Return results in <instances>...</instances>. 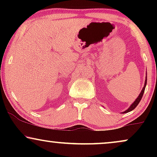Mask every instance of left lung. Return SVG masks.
I'll use <instances>...</instances> for the list:
<instances>
[{
	"label": "left lung",
	"instance_id": "left-lung-1",
	"mask_svg": "<svg viewBox=\"0 0 157 157\" xmlns=\"http://www.w3.org/2000/svg\"><path fill=\"white\" fill-rule=\"evenodd\" d=\"M146 84H147V77H146V79H145V85H144V87H143V89H142V90L141 93L140 94V95H139L137 98L136 99V100H135V101H134V102H133L132 104H131L130 107H129L128 109L127 110H126V111H124V112H122V113H128V112H130V111H132V110H134V109H135V108H136V106H137L138 104L140 103V100H141V99H142V96H143V94H144V91H145V86H146Z\"/></svg>",
	"mask_w": 157,
	"mask_h": 157
}]
</instances>
